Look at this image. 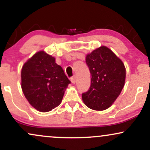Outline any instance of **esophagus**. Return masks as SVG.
Listing matches in <instances>:
<instances>
[{
  "mask_svg": "<svg viewBox=\"0 0 150 150\" xmlns=\"http://www.w3.org/2000/svg\"><path fill=\"white\" fill-rule=\"evenodd\" d=\"M70 80H71L72 83H75V81H76V80H75V75H73V76L70 78Z\"/></svg>",
  "mask_w": 150,
  "mask_h": 150,
  "instance_id": "obj_1",
  "label": "esophagus"
}]
</instances>
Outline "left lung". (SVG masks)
<instances>
[{
  "label": "left lung",
  "mask_w": 150,
  "mask_h": 150,
  "mask_svg": "<svg viewBox=\"0 0 150 150\" xmlns=\"http://www.w3.org/2000/svg\"><path fill=\"white\" fill-rule=\"evenodd\" d=\"M91 73V85L82 98L87 107L96 111L109 108L125 85V68L111 50L101 46L86 56Z\"/></svg>",
  "instance_id": "obj_1"
}]
</instances>
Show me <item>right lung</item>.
<instances>
[{
	"label": "right lung",
	"mask_w": 150,
	"mask_h": 150,
	"mask_svg": "<svg viewBox=\"0 0 150 150\" xmlns=\"http://www.w3.org/2000/svg\"><path fill=\"white\" fill-rule=\"evenodd\" d=\"M21 86L26 99L34 108L50 111L61 104L65 89L70 83L55 58L41 51L24 64Z\"/></svg>",
	"instance_id": "add662e5"
}]
</instances>
